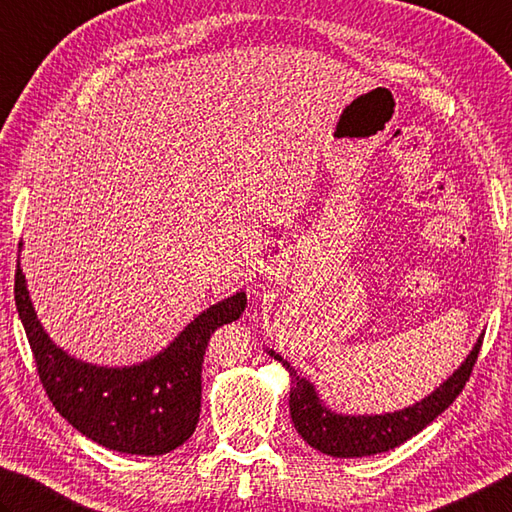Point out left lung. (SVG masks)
Segmentation results:
<instances>
[{
	"label": "left lung",
	"mask_w": 512,
	"mask_h": 512,
	"mask_svg": "<svg viewBox=\"0 0 512 512\" xmlns=\"http://www.w3.org/2000/svg\"><path fill=\"white\" fill-rule=\"evenodd\" d=\"M481 341L479 336L475 347L464 359V363L452 372L439 388L432 390L428 397L412 403V406L385 414H341L327 408L318 397L314 383L305 376H298L281 354L267 350L274 361H278L289 372V414H292L294 428L310 446L330 457H370L376 452H388L401 446L403 441L417 435L428 423L435 421L452 401L464 390L472 365L477 361Z\"/></svg>",
	"instance_id": "8db88e82"
}]
</instances>
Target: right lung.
Returning <instances> with one entry per match:
<instances>
[{
  "label": "right lung",
  "mask_w": 512,
  "mask_h": 512,
  "mask_svg": "<svg viewBox=\"0 0 512 512\" xmlns=\"http://www.w3.org/2000/svg\"><path fill=\"white\" fill-rule=\"evenodd\" d=\"M15 305L31 343L37 374L55 410L104 448L156 457L176 450L194 435L207 341L218 327L240 318L247 307V294L240 289L209 305L165 350L122 368L86 363L53 343L37 318L19 258Z\"/></svg>",
  "instance_id": "add662e5"
}]
</instances>
